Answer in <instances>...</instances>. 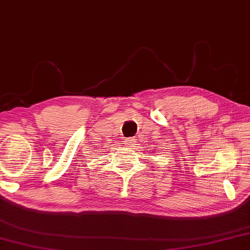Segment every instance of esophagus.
Segmentation results:
<instances>
[{"instance_id": "34e87169", "label": "esophagus", "mask_w": 250, "mask_h": 250, "mask_svg": "<svg viewBox=\"0 0 250 250\" xmlns=\"http://www.w3.org/2000/svg\"><path fill=\"white\" fill-rule=\"evenodd\" d=\"M135 139L134 138H127L125 139V145L127 147H133L135 145Z\"/></svg>"}]
</instances>
